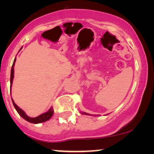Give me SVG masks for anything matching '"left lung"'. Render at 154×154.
I'll use <instances>...</instances> for the list:
<instances>
[{
  "label": "left lung",
  "mask_w": 154,
  "mask_h": 154,
  "mask_svg": "<svg viewBox=\"0 0 154 154\" xmlns=\"http://www.w3.org/2000/svg\"><path fill=\"white\" fill-rule=\"evenodd\" d=\"M81 113H83V114H86V115H90L89 113H84V112H81Z\"/></svg>",
  "instance_id": "8db88e82"
}]
</instances>
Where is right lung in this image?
Instances as JSON below:
<instances>
[{
    "label": "right lung",
    "instance_id": "obj_1",
    "mask_svg": "<svg viewBox=\"0 0 154 154\" xmlns=\"http://www.w3.org/2000/svg\"><path fill=\"white\" fill-rule=\"evenodd\" d=\"M20 50H22V48H21ZM15 61H16V58H14L13 64H12V69H11V73H10V88H11V87H12V81H13V79H14V63H15ZM10 91H11V90H10ZM10 94H11V93H10ZM12 104H13L14 108H15L16 111H17V113L20 114V116L22 117L24 120H26V121L29 122V123H34V124L43 123V122L47 121L49 119H51L52 115H53L54 110H53V108H52L51 107V108H50L49 110L47 111V112L42 113L41 115H40V116H37L35 118H31V117L28 116L26 114V113H25L22 109H20V107H19L17 105L15 104V103H14V100H12Z\"/></svg>",
    "mask_w": 154,
    "mask_h": 154
}]
</instances>
